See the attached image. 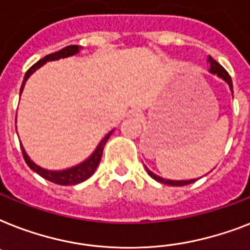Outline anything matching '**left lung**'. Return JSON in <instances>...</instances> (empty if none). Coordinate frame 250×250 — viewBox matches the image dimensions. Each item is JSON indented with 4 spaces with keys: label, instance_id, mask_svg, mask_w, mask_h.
<instances>
[{
    "label": "left lung",
    "instance_id": "8db88e82",
    "mask_svg": "<svg viewBox=\"0 0 250 250\" xmlns=\"http://www.w3.org/2000/svg\"><path fill=\"white\" fill-rule=\"evenodd\" d=\"M208 64H209V69H208V72H209L210 74H214V76L220 77L221 79H224L225 82L229 84V88H230L231 93H232V96H234V90H232V81H231V77L229 76V73H227L226 70L224 69V66L220 65V64H218V62H217L216 60L212 58V56H208ZM145 169L150 177L154 178L155 181L162 182V184H166V185H169V186H185V185H190V184H192V182H195L196 180H199V178H191V180H168V178H163V177H160V176H158V174L153 173V172L150 171L149 168L146 167V166H145Z\"/></svg>",
    "mask_w": 250,
    "mask_h": 250
}]
</instances>
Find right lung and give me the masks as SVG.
<instances>
[{
	"mask_svg": "<svg viewBox=\"0 0 250 250\" xmlns=\"http://www.w3.org/2000/svg\"><path fill=\"white\" fill-rule=\"evenodd\" d=\"M82 46H77V44H72V46H66V47L62 48L60 51L54 52V54H50L47 56H44L41 60H38L33 66H30L29 70L25 73L24 76V81L21 83V88H20V95L23 92L24 86H25L26 81L29 79V77L33 74L36 70L41 68L42 65H44L47 62H55V60H60V59L69 58V56H73V55H77L81 50H82ZM16 123V121H15ZM114 132V129H111L109 133H106L104 139L101 140L99 145L96 146V149L93 150V153L91 154L90 157L84 159L83 162H81L77 166H73L70 168H66V169H62V171H51V169H46V168L40 167L38 164H36L33 160L30 159L29 155L26 154L25 149L21 146V151H23V157L25 163L28 164V167L34 171L36 173H38L41 177H43L44 180H48V181L54 182V184L62 185V186H69V185H77L81 184V182L86 181L87 178H90L95 171H96L97 166L100 163L101 157H103V150H104V146L106 144V141L109 140L110 135Z\"/></svg>",
	"mask_w": 250,
	"mask_h": 250,
	"instance_id": "obj_1",
	"label": "right lung"
}]
</instances>
